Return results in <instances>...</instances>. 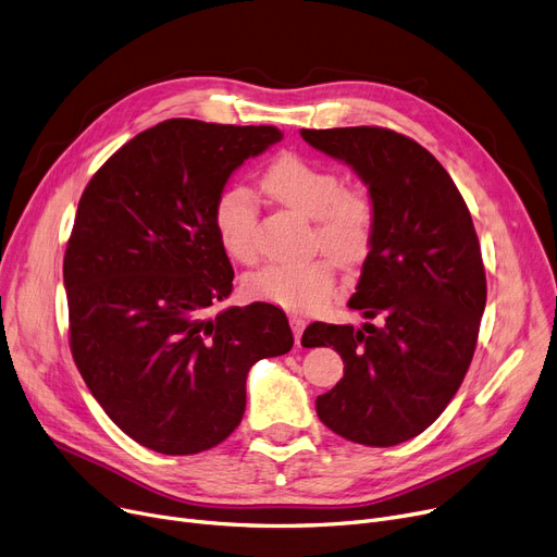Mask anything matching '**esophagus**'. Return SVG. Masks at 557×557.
Returning <instances> with one entry per match:
<instances>
[{
    "instance_id": "34e87169",
    "label": "esophagus",
    "mask_w": 557,
    "mask_h": 557,
    "mask_svg": "<svg viewBox=\"0 0 557 557\" xmlns=\"http://www.w3.org/2000/svg\"><path fill=\"white\" fill-rule=\"evenodd\" d=\"M288 323H290V330H294V336H296V345H300V338H302V332H305L307 320H305L302 315H298V313H290Z\"/></svg>"
}]
</instances>
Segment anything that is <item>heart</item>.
Returning a JSON list of instances; mask_svg holds the SVG:
<instances>
[{
  "label": "heart",
  "instance_id": "b5f03b06",
  "mask_svg": "<svg viewBox=\"0 0 557 557\" xmlns=\"http://www.w3.org/2000/svg\"><path fill=\"white\" fill-rule=\"evenodd\" d=\"M261 187L275 202L313 219V244L341 267H355L372 244L374 202L359 187H343L341 175L296 153L277 156L263 171ZM214 230L223 250L239 263L257 259V200L244 185L225 187L214 202ZM255 300L294 311H313L334 290L330 259L267 263L246 277Z\"/></svg>",
  "mask_w": 557,
  "mask_h": 557
}]
</instances>
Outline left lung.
Returning a JSON list of instances; mask_svg holds the SVG:
<instances>
[{"label":"left lung","instance_id":"8db88e82","mask_svg":"<svg viewBox=\"0 0 557 557\" xmlns=\"http://www.w3.org/2000/svg\"><path fill=\"white\" fill-rule=\"evenodd\" d=\"M352 166L374 202V234L349 309L376 325L313 323L305 347H332L345 372L315 413L345 441L393 447L433 424L472 363L487 286L472 214L451 175L391 128L300 131Z\"/></svg>","mask_w":557,"mask_h":557}]
</instances>
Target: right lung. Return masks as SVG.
<instances>
[{"label": "right lung", "mask_w": 557, "mask_h": 557, "mask_svg": "<svg viewBox=\"0 0 557 557\" xmlns=\"http://www.w3.org/2000/svg\"><path fill=\"white\" fill-rule=\"evenodd\" d=\"M280 139L275 126L166 120L112 153L78 200L63 261L72 357L141 447H216L244 418L252 363L294 347L275 305L208 318L234 277L214 202L234 169Z\"/></svg>", "instance_id": "add662e5"}]
</instances>
